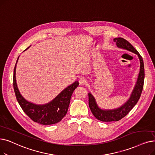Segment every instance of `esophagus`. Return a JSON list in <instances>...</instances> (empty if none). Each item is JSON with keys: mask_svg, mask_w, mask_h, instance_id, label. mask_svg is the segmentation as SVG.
<instances>
[{"mask_svg": "<svg viewBox=\"0 0 155 155\" xmlns=\"http://www.w3.org/2000/svg\"><path fill=\"white\" fill-rule=\"evenodd\" d=\"M87 79L85 78H81L79 80V84L80 85H85L87 84Z\"/></svg>", "mask_w": 155, "mask_h": 155, "instance_id": "34e87169", "label": "esophagus"}]
</instances>
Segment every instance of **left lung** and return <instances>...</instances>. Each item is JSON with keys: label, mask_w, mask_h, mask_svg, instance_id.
<instances>
[{"label": "left lung", "mask_w": 155, "mask_h": 155, "mask_svg": "<svg viewBox=\"0 0 155 155\" xmlns=\"http://www.w3.org/2000/svg\"><path fill=\"white\" fill-rule=\"evenodd\" d=\"M113 40L114 42H116L118 48L124 49L136 54L140 61V71L136 84L129 99L122 106L118 107L117 109L105 110L101 109L98 107L95 98L90 92L89 93V106L94 116L97 120L106 122H117V121L125 117L130 111L134 106L137 104L140 97L143 89L144 80V67L143 59L137 51L127 40L123 38H115L113 39Z\"/></svg>", "instance_id": "1"}]
</instances>
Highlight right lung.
I'll use <instances>...</instances> for the list:
<instances>
[{"instance_id": "obj_1", "label": "right lung", "mask_w": 155, "mask_h": 155, "mask_svg": "<svg viewBox=\"0 0 155 155\" xmlns=\"http://www.w3.org/2000/svg\"><path fill=\"white\" fill-rule=\"evenodd\" d=\"M16 64L13 74V87L18 102L23 111L33 122L40 124L52 125L59 122L66 115L71 95L78 86V82L76 81L66 87L50 103L43 105H38L27 101L20 94L16 84Z\"/></svg>"}]
</instances>
